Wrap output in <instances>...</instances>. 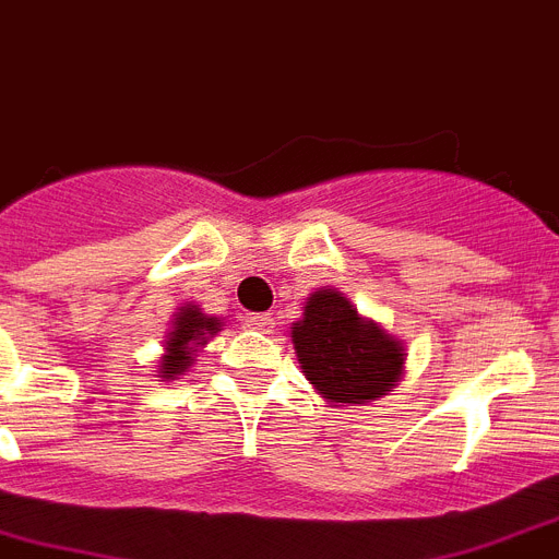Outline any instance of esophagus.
<instances>
[{
  "mask_svg": "<svg viewBox=\"0 0 559 559\" xmlns=\"http://www.w3.org/2000/svg\"><path fill=\"white\" fill-rule=\"evenodd\" d=\"M246 325L253 331H262V334H274L276 320L271 317V313H251V317L246 320Z\"/></svg>",
  "mask_w": 559,
  "mask_h": 559,
  "instance_id": "1",
  "label": "esophagus"
}]
</instances>
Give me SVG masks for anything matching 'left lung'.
<instances>
[{
  "label": "left lung",
  "instance_id": "8db88e82",
  "mask_svg": "<svg viewBox=\"0 0 559 559\" xmlns=\"http://www.w3.org/2000/svg\"><path fill=\"white\" fill-rule=\"evenodd\" d=\"M290 340L302 373L329 403L366 405L403 377V343L334 288L313 290Z\"/></svg>",
  "mask_w": 559,
  "mask_h": 559
}]
</instances>
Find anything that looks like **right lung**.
<instances>
[{
  "label": "right lung",
  "instance_id": "add662e5",
  "mask_svg": "<svg viewBox=\"0 0 559 559\" xmlns=\"http://www.w3.org/2000/svg\"><path fill=\"white\" fill-rule=\"evenodd\" d=\"M219 329H223V322L202 313V308H177L168 336H165V354L159 359V366H156V377L159 380H177L188 366H193V354L207 343V336H214Z\"/></svg>",
  "mask_w": 559,
  "mask_h": 559
}]
</instances>
